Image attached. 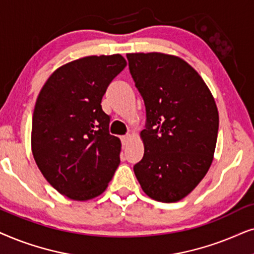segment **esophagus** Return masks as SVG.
I'll return each instance as SVG.
<instances>
[{
  "label": "esophagus",
  "mask_w": 254,
  "mask_h": 254,
  "mask_svg": "<svg viewBox=\"0 0 254 254\" xmlns=\"http://www.w3.org/2000/svg\"><path fill=\"white\" fill-rule=\"evenodd\" d=\"M130 140H131L130 134H127V136L122 137V144H123V146H127V145L130 143Z\"/></svg>",
  "instance_id": "34e87169"
}]
</instances>
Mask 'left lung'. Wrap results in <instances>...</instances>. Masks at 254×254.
I'll use <instances>...</instances> for the list:
<instances>
[{
	"label": "left lung",
	"mask_w": 254,
	"mask_h": 254,
	"mask_svg": "<svg viewBox=\"0 0 254 254\" xmlns=\"http://www.w3.org/2000/svg\"><path fill=\"white\" fill-rule=\"evenodd\" d=\"M127 58L146 109L144 157L134 174L153 200L180 201L212 162L219 122L215 100L200 74L179 57L152 52Z\"/></svg>",
	"instance_id": "obj_1"
}]
</instances>
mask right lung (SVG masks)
<instances>
[{
    "instance_id": "1",
    "label": "right lung",
    "mask_w": 254,
    "mask_h": 254,
    "mask_svg": "<svg viewBox=\"0 0 254 254\" xmlns=\"http://www.w3.org/2000/svg\"><path fill=\"white\" fill-rule=\"evenodd\" d=\"M127 62L90 56L53 72L37 97L31 148L49 184L70 200L102 194L120 165L121 140L109 133L101 101Z\"/></svg>"
}]
</instances>
